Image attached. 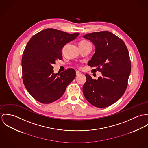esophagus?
Returning a JSON list of instances; mask_svg holds the SVG:
<instances>
[{"label": "esophagus", "mask_w": 148, "mask_h": 148, "mask_svg": "<svg viewBox=\"0 0 148 148\" xmlns=\"http://www.w3.org/2000/svg\"><path fill=\"white\" fill-rule=\"evenodd\" d=\"M81 74V72H79V71H76V75H77V76H78V75H79Z\"/></svg>", "instance_id": "obj_1"}]
</instances>
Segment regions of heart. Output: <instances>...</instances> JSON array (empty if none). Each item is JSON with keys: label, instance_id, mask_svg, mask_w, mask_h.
I'll list each match as a JSON object with an SVG mask.
<instances>
[{"label": "heart", "instance_id": "1", "mask_svg": "<svg viewBox=\"0 0 148 148\" xmlns=\"http://www.w3.org/2000/svg\"><path fill=\"white\" fill-rule=\"evenodd\" d=\"M81 42H87V41H83Z\"/></svg>", "mask_w": 148, "mask_h": 148}]
</instances>
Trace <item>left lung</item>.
<instances>
[{"label":"left lung","mask_w":148,"mask_h":148,"mask_svg":"<svg viewBox=\"0 0 148 148\" xmlns=\"http://www.w3.org/2000/svg\"><path fill=\"white\" fill-rule=\"evenodd\" d=\"M95 47V52L88 62L95 67L92 70L101 73V77L93 79L86 74L83 92L94 106L104 108L115 103L125 92L131 71L128 49L124 41L108 31L88 33L83 36Z\"/></svg>","instance_id":"left-lung-1"}]
</instances>
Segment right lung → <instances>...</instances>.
<instances>
[{
    "instance_id": "add662e5",
    "label": "right lung",
    "mask_w": 148,
    "mask_h": 148,
    "mask_svg": "<svg viewBox=\"0 0 148 148\" xmlns=\"http://www.w3.org/2000/svg\"><path fill=\"white\" fill-rule=\"evenodd\" d=\"M79 34L48 28L34 34L28 42L21 61L23 81L28 92L38 101L49 104L60 98L75 78L73 69L56 74L52 65L62 59L64 47Z\"/></svg>"
}]
</instances>
